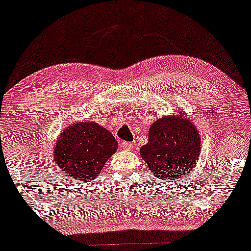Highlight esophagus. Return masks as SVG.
Returning <instances> with one entry per match:
<instances>
[{"instance_id":"34e87169","label":"esophagus","mask_w":251,"mask_h":251,"mask_svg":"<svg viewBox=\"0 0 251 251\" xmlns=\"http://www.w3.org/2000/svg\"><path fill=\"white\" fill-rule=\"evenodd\" d=\"M122 149H124V150H132L133 149V143H130V142H123L122 143Z\"/></svg>"}]
</instances>
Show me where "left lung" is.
Segmentation results:
<instances>
[{
    "label": "left lung",
    "mask_w": 251,
    "mask_h": 251,
    "mask_svg": "<svg viewBox=\"0 0 251 251\" xmlns=\"http://www.w3.org/2000/svg\"><path fill=\"white\" fill-rule=\"evenodd\" d=\"M199 133L189 119L179 114L152 123L148 143L140 150L150 172L162 181L188 175L199 159Z\"/></svg>",
    "instance_id": "left-lung-1"
}]
</instances>
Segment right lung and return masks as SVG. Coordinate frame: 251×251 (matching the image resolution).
Masks as SVG:
<instances>
[{"instance_id": "1", "label": "right lung", "mask_w": 251, "mask_h": 251, "mask_svg": "<svg viewBox=\"0 0 251 251\" xmlns=\"http://www.w3.org/2000/svg\"><path fill=\"white\" fill-rule=\"evenodd\" d=\"M117 148V141L104 127L92 122L75 123L56 141L54 161L66 176L87 182L97 177Z\"/></svg>"}]
</instances>
